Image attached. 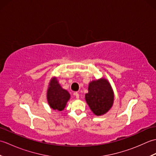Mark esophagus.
I'll use <instances>...</instances> for the list:
<instances>
[{"label": "esophagus", "instance_id": "obj_1", "mask_svg": "<svg viewBox=\"0 0 156 156\" xmlns=\"http://www.w3.org/2000/svg\"><path fill=\"white\" fill-rule=\"evenodd\" d=\"M74 96H75L76 98H77V99L79 98V94H78V92H75V93H74Z\"/></svg>", "mask_w": 156, "mask_h": 156}]
</instances>
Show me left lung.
I'll return each mask as SVG.
<instances>
[{
	"label": "left lung",
	"instance_id": "8db88e82",
	"mask_svg": "<svg viewBox=\"0 0 156 156\" xmlns=\"http://www.w3.org/2000/svg\"><path fill=\"white\" fill-rule=\"evenodd\" d=\"M88 90L85 99L94 115L101 116L110 110L113 105L114 92L107 80L101 78L90 82Z\"/></svg>",
	"mask_w": 156,
	"mask_h": 156
}]
</instances>
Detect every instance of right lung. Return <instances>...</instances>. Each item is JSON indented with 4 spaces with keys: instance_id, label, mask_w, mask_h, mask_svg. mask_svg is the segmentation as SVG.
<instances>
[{
    "instance_id": "right-lung-1",
    "label": "right lung",
    "mask_w": 156,
    "mask_h": 156,
    "mask_svg": "<svg viewBox=\"0 0 156 156\" xmlns=\"http://www.w3.org/2000/svg\"><path fill=\"white\" fill-rule=\"evenodd\" d=\"M69 98L70 94L61 87L57 78H52L47 91V99L49 107L54 110L61 111L66 107Z\"/></svg>"
}]
</instances>
